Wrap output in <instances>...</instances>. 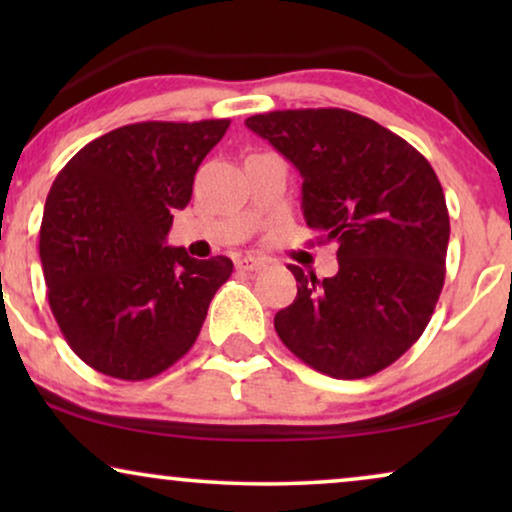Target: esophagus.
Segmentation results:
<instances>
[{"mask_svg":"<svg viewBox=\"0 0 512 512\" xmlns=\"http://www.w3.org/2000/svg\"><path fill=\"white\" fill-rule=\"evenodd\" d=\"M235 265L240 270H247V272H256V270H263L265 268V258L261 256H240L235 261Z\"/></svg>","mask_w":512,"mask_h":512,"instance_id":"34e87169","label":"esophagus"}]
</instances>
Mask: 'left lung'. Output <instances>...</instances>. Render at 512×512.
<instances>
[{
	"instance_id": "left-lung-1",
	"label": "left lung",
	"mask_w": 512,
	"mask_h": 512,
	"mask_svg": "<svg viewBox=\"0 0 512 512\" xmlns=\"http://www.w3.org/2000/svg\"><path fill=\"white\" fill-rule=\"evenodd\" d=\"M244 125L303 177V214L338 242V275L289 265L298 296L275 314L286 347L319 373L361 380L419 340L445 282L443 186L422 153L347 109H286Z\"/></svg>"
}]
</instances>
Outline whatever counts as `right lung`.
<instances>
[{"mask_svg": "<svg viewBox=\"0 0 512 512\" xmlns=\"http://www.w3.org/2000/svg\"><path fill=\"white\" fill-rule=\"evenodd\" d=\"M228 125H123L83 146L55 177L39 233L41 268L53 317L90 368L149 380L193 347L233 261H198L165 237Z\"/></svg>", "mask_w": 512, "mask_h": 512, "instance_id": "1", "label": "right lung"}]
</instances>
